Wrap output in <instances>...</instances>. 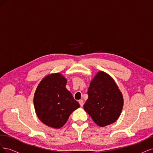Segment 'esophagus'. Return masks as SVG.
Masks as SVG:
<instances>
[{"mask_svg": "<svg viewBox=\"0 0 153 153\" xmlns=\"http://www.w3.org/2000/svg\"><path fill=\"white\" fill-rule=\"evenodd\" d=\"M78 103H80V105L81 106H83V105H84V101H83L82 100H80L79 101H78Z\"/></svg>", "mask_w": 153, "mask_h": 153, "instance_id": "34e87169", "label": "esophagus"}]
</instances>
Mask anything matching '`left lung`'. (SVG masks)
Here are the masks:
<instances>
[{"instance_id":"1","label":"left lung","mask_w":153,"mask_h":153,"mask_svg":"<svg viewBox=\"0 0 153 153\" xmlns=\"http://www.w3.org/2000/svg\"><path fill=\"white\" fill-rule=\"evenodd\" d=\"M89 98L84 105L94 122L104 127L116 121L123 107V97L113 78L99 71L90 83Z\"/></svg>"}]
</instances>
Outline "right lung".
<instances>
[{
  "label": "right lung",
  "instance_id": "obj_1",
  "mask_svg": "<svg viewBox=\"0 0 153 153\" xmlns=\"http://www.w3.org/2000/svg\"><path fill=\"white\" fill-rule=\"evenodd\" d=\"M67 80L53 73L41 81L34 96V105L40 121L47 126L61 128L80 105L66 88Z\"/></svg>",
  "mask_w": 153,
  "mask_h": 153
}]
</instances>
